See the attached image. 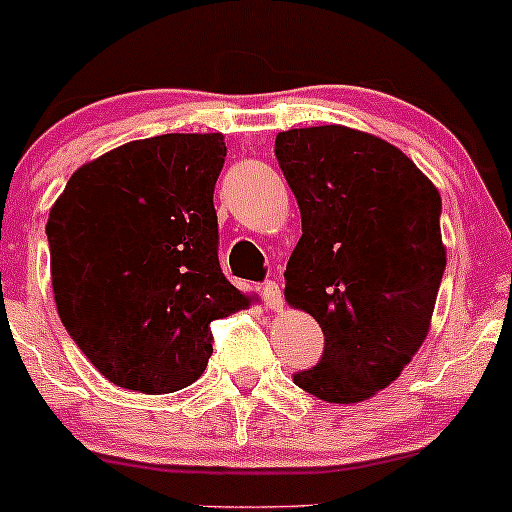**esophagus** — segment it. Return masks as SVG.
Segmentation results:
<instances>
[{"label":"esophagus","instance_id":"obj_1","mask_svg":"<svg viewBox=\"0 0 512 512\" xmlns=\"http://www.w3.org/2000/svg\"><path fill=\"white\" fill-rule=\"evenodd\" d=\"M262 299H265L267 308H272V311H279V308L284 306L282 289H279L277 282H265V284H262Z\"/></svg>","mask_w":512,"mask_h":512}]
</instances>
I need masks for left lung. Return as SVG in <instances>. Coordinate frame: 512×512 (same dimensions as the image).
Here are the masks:
<instances>
[{
	"mask_svg": "<svg viewBox=\"0 0 512 512\" xmlns=\"http://www.w3.org/2000/svg\"><path fill=\"white\" fill-rule=\"evenodd\" d=\"M274 155L301 209L284 296L325 335L294 384L359 403L396 381L428 335L447 265L442 199L401 150L355 128H291Z\"/></svg>",
	"mask_w": 512,
	"mask_h": 512,
	"instance_id": "left-lung-1",
	"label": "left lung"
}]
</instances>
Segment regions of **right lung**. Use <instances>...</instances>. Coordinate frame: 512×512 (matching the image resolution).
Listing matches in <instances>:
<instances>
[{"mask_svg": "<svg viewBox=\"0 0 512 512\" xmlns=\"http://www.w3.org/2000/svg\"><path fill=\"white\" fill-rule=\"evenodd\" d=\"M221 133L121 145L70 177L48 216L55 306L111 384L172 393L204 374L211 320L250 306L221 272Z\"/></svg>", "mask_w": 512, "mask_h": 512, "instance_id": "obj_1", "label": "right lung"}]
</instances>
